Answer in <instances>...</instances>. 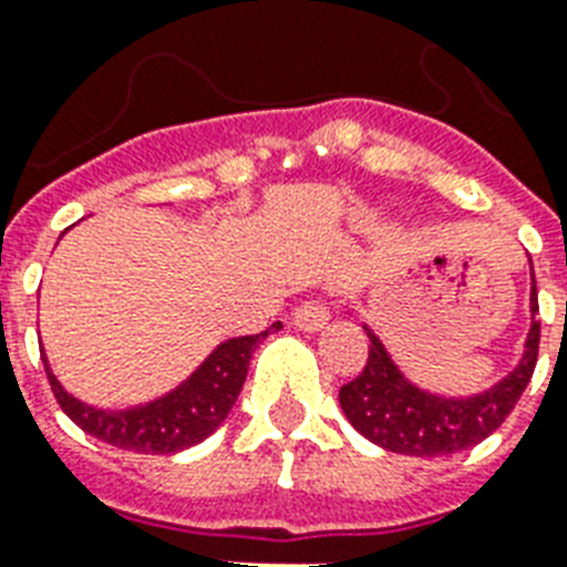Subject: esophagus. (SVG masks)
I'll list each match as a JSON object with an SVG mask.
<instances>
[{
	"label": "esophagus",
	"instance_id": "obj_1",
	"mask_svg": "<svg viewBox=\"0 0 567 567\" xmlns=\"http://www.w3.org/2000/svg\"><path fill=\"white\" fill-rule=\"evenodd\" d=\"M327 320L329 309L320 300L302 302V306H297V311H293V327L302 329V332H318V329L327 327Z\"/></svg>",
	"mask_w": 567,
	"mask_h": 567
}]
</instances>
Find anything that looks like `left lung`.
<instances>
[{
	"instance_id": "1",
	"label": "left lung",
	"mask_w": 567,
	"mask_h": 567,
	"mask_svg": "<svg viewBox=\"0 0 567 567\" xmlns=\"http://www.w3.org/2000/svg\"><path fill=\"white\" fill-rule=\"evenodd\" d=\"M536 315L538 293L536 276H533L529 332L520 362L501 382L471 396H444L414 385L412 379L396 368L377 332L364 327L371 338L368 364L353 382H347L338 391L341 412L364 439L403 456L432 458L474 447L509 417L524 388L529 385V377L536 371L538 338H542V323Z\"/></svg>"
}]
</instances>
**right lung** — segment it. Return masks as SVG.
<instances>
[{"mask_svg":"<svg viewBox=\"0 0 567 567\" xmlns=\"http://www.w3.org/2000/svg\"><path fill=\"white\" fill-rule=\"evenodd\" d=\"M270 329H282V323H274ZM270 329L258 332V336L223 341L173 391L155 396L150 403L128 405V409H100V405L84 403L58 382L43 350H40V355L47 364L52 394L75 426H82L87 435L105 441V444H114L120 450L164 456V453H179V450L194 447L229 417L231 405L247 382L249 359Z\"/></svg>","mask_w":567,"mask_h":567,"instance_id":"obj_1","label":"right lung"}]
</instances>
